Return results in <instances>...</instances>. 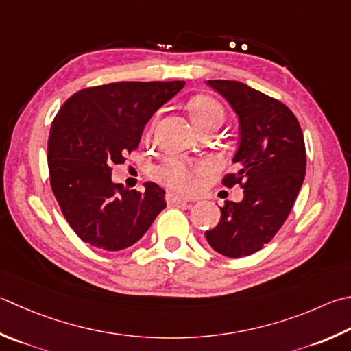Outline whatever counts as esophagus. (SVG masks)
I'll return each mask as SVG.
<instances>
[{
    "instance_id": "34e87169",
    "label": "esophagus",
    "mask_w": 351,
    "mask_h": 351,
    "mask_svg": "<svg viewBox=\"0 0 351 351\" xmlns=\"http://www.w3.org/2000/svg\"><path fill=\"white\" fill-rule=\"evenodd\" d=\"M165 201H167L169 206H184V204H187L186 197H181V196H178L175 193H171V192L165 195Z\"/></svg>"
}]
</instances>
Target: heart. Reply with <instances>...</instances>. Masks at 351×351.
I'll list each match as a JSON object with an SVG mask.
<instances>
[{
  "label": "heart",
  "mask_w": 351,
  "mask_h": 351,
  "mask_svg": "<svg viewBox=\"0 0 351 351\" xmlns=\"http://www.w3.org/2000/svg\"><path fill=\"white\" fill-rule=\"evenodd\" d=\"M189 109L195 125L199 130L218 129L226 121V109L218 99L208 97V95H197L190 99ZM158 117L159 114L155 113L150 118L147 129H145L147 136L154 133ZM210 165L206 161H189V159L169 156L154 169V178L171 190L189 193L196 187V178L206 173Z\"/></svg>",
  "instance_id": "heart-1"
}]
</instances>
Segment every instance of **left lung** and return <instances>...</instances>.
Instances as JSON below:
<instances>
[{
  "instance_id": "obj_1",
  "label": "left lung",
  "mask_w": 351,
  "mask_h": 351,
  "mask_svg": "<svg viewBox=\"0 0 351 351\" xmlns=\"http://www.w3.org/2000/svg\"><path fill=\"white\" fill-rule=\"evenodd\" d=\"M239 117L241 139L222 184L244 190L241 202L226 201L218 226L206 232L215 252L242 258L261 250L279 232L301 190L307 158L304 135L289 107L244 82L208 80Z\"/></svg>"
}]
</instances>
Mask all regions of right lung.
Wrapping results in <instances>:
<instances>
[{
    "mask_svg": "<svg viewBox=\"0 0 351 351\" xmlns=\"http://www.w3.org/2000/svg\"><path fill=\"white\" fill-rule=\"evenodd\" d=\"M184 81H121L73 93L52 123L50 187L81 241L107 252L135 244L165 208L155 182L144 192L112 182L113 164L136 150L144 125Z\"/></svg>",
    "mask_w": 351,
    "mask_h": 351,
    "instance_id": "1",
    "label": "right lung"
}]
</instances>
